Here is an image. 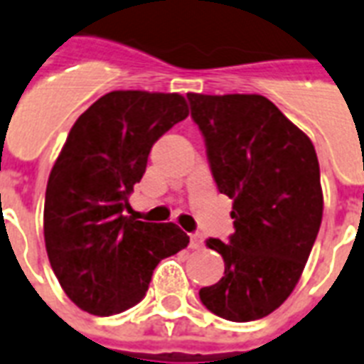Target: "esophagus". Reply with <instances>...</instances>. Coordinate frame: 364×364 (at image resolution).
<instances>
[{"label":"esophagus","mask_w":364,"mask_h":364,"mask_svg":"<svg viewBox=\"0 0 364 364\" xmlns=\"http://www.w3.org/2000/svg\"><path fill=\"white\" fill-rule=\"evenodd\" d=\"M203 237L201 235H199V233H193V235H191V241H190V247L191 249H196V250H199V249H203Z\"/></svg>","instance_id":"34e87169"}]
</instances>
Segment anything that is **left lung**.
<instances>
[{
  "mask_svg": "<svg viewBox=\"0 0 364 364\" xmlns=\"http://www.w3.org/2000/svg\"><path fill=\"white\" fill-rule=\"evenodd\" d=\"M214 182L233 199L228 243L208 239L226 269L199 298L222 319L266 317L290 296L309 258L323 190L311 140L262 95L188 92Z\"/></svg>",
  "mask_w": 364,
  "mask_h": 364,
  "instance_id": "left-lung-1",
  "label": "left lung"
}]
</instances>
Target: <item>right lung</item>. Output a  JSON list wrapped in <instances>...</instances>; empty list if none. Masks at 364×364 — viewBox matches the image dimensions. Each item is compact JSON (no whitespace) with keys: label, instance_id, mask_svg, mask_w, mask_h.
Here are the masks:
<instances>
[{"label":"right lung","instance_id":"right-lung-1","mask_svg":"<svg viewBox=\"0 0 364 364\" xmlns=\"http://www.w3.org/2000/svg\"><path fill=\"white\" fill-rule=\"evenodd\" d=\"M188 114L178 92L112 91L70 129L45 191V249L68 298L87 314L136 306L157 264L190 243L173 222L127 216L151 146Z\"/></svg>","mask_w":364,"mask_h":364}]
</instances>
